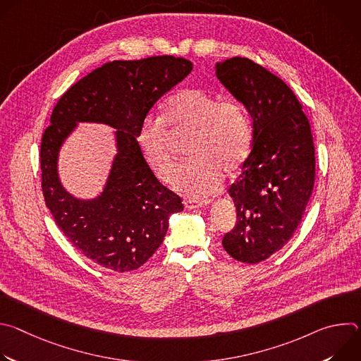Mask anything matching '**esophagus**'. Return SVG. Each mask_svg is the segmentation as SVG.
Listing matches in <instances>:
<instances>
[{
  "mask_svg": "<svg viewBox=\"0 0 361 361\" xmlns=\"http://www.w3.org/2000/svg\"><path fill=\"white\" fill-rule=\"evenodd\" d=\"M212 202V200H184V207L188 210H194V209H200V207H205V205H209Z\"/></svg>",
  "mask_w": 361,
  "mask_h": 361,
  "instance_id": "esophagus-1",
  "label": "esophagus"
}]
</instances>
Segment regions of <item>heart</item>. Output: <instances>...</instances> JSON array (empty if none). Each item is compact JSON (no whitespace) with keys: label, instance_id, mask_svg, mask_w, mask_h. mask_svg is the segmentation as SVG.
<instances>
[{"label":"heart","instance_id":"1","mask_svg":"<svg viewBox=\"0 0 361 361\" xmlns=\"http://www.w3.org/2000/svg\"><path fill=\"white\" fill-rule=\"evenodd\" d=\"M164 127L192 135L185 149L191 160L180 170L174 187L194 198L213 194L223 171L234 174L251 148V123L238 101L202 88H184L167 99L161 123L147 120L135 135L144 161L163 183H171L177 171Z\"/></svg>","mask_w":361,"mask_h":361}]
</instances>
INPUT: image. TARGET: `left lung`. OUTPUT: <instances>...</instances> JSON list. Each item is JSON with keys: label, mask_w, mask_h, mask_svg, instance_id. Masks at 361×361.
<instances>
[{"label": "left lung", "mask_w": 361, "mask_h": 361, "mask_svg": "<svg viewBox=\"0 0 361 361\" xmlns=\"http://www.w3.org/2000/svg\"><path fill=\"white\" fill-rule=\"evenodd\" d=\"M216 74L252 120V149L228 190L237 223L221 243L234 260L257 264L301 223L316 177L313 134L294 92L264 67L233 57Z\"/></svg>", "instance_id": "1"}]
</instances>
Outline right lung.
<instances>
[{"label": "right lung", "mask_w": 361, "mask_h": 361, "mask_svg": "<svg viewBox=\"0 0 361 361\" xmlns=\"http://www.w3.org/2000/svg\"><path fill=\"white\" fill-rule=\"evenodd\" d=\"M191 70V61L173 56L107 63L61 95L42 133L45 205L68 241L102 267L118 273L141 267L161 245L169 217L183 212L180 195L163 185L144 161L135 135L157 99ZM80 121L118 128V154L106 188L90 202L71 197L56 174L58 149Z\"/></svg>", "instance_id": "obj_1"}]
</instances>
